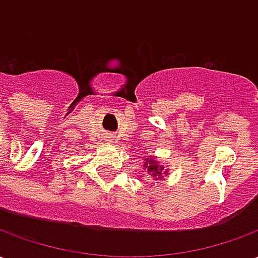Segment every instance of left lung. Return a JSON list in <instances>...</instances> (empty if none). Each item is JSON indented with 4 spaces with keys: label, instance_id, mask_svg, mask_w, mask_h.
Masks as SVG:
<instances>
[{
    "label": "left lung",
    "instance_id": "1",
    "mask_svg": "<svg viewBox=\"0 0 258 258\" xmlns=\"http://www.w3.org/2000/svg\"><path fill=\"white\" fill-rule=\"evenodd\" d=\"M146 167H148V173H153V175H160V171L163 170V167H159V164H157L155 160H149V164H146ZM160 178V177H159Z\"/></svg>",
    "mask_w": 258,
    "mask_h": 258
}]
</instances>
